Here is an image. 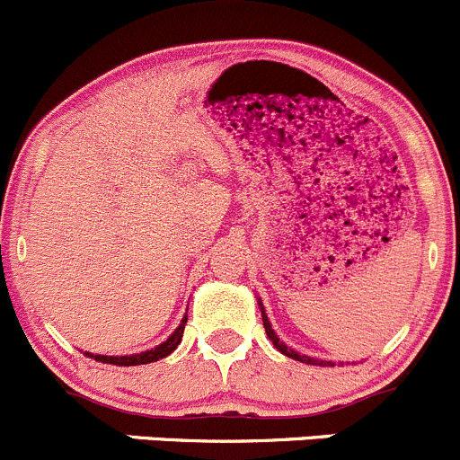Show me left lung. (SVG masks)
Instances as JSON below:
<instances>
[{"label": "left lung", "mask_w": 460, "mask_h": 460, "mask_svg": "<svg viewBox=\"0 0 460 460\" xmlns=\"http://www.w3.org/2000/svg\"><path fill=\"white\" fill-rule=\"evenodd\" d=\"M261 316H263V328H265V334H268V339L272 341V343H274V348H277L279 352H281V354H286V357H290V358H296V361H301V363H307V366H334V363H330V361H319V358H312V357H301L299 352H295V349H290V348H288V345H286V343H281V341H279V336L274 334V330H272V325H270L268 316H265L263 307H261Z\"/></svg>", "instance_id": "1"}]
</instances>
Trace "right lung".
<instances>
[{
    "label": "right lung",
    "mask_w": 460,
    "mask_h": 460,
    "mask_svg": "<svg viewBox=\"0 0 460 460\" xmlns=\"http://www.w3.org/2000/svg\"><path fill=\"white\" fill-rule=\"evenodd\" d=\"M186 323H188V314L183 316L181 323H179V328L168 336V341H164V343L157 345L155 349H148V352L130 354V357H102V354H94V361L111 363V366H124V367L126 366H144V363L159 361V358L168 357L170 352H174V349H177V345L181 343V336H183V330H186ZM88 357H93V354H88Z\"/></svg>",
    "instance_id": "add662e5"
}]
</instances>
